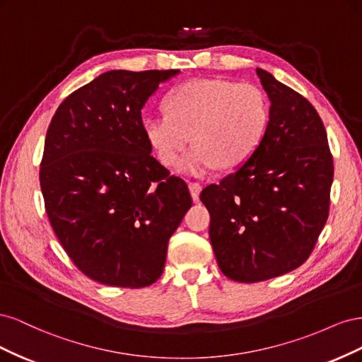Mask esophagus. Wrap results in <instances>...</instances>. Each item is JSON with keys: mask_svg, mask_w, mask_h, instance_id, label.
<instances>
[{"mask_svg": "<svg viewBox=\"0 0 362 362\" xmlns=\"http://www.w3.org/2000/svg\"><path fill=\"white\" fill-rule=\"evenodd\" d=\"M189 190H190V194H192V199L193 201H198L199 199V193L202 190L201 184L199 182H189Z\"/></svg>", "mask_w": 362, "mask_h": 362, "instance_id": "34e87169", "label": "esophagus"}]
</instances>
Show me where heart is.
<instances>
[{
  "instance_id": "heart-1",
  "label": "heart",
  "mask_w": 362,
  "mask_h": 362,
  "mask_svg": "<svg viewBox=\"0 0 362 362\" xmlns=\"http://www.w3.org/2000/svg\"><path fill=\"white\" fill-rule=\"evenodd\" d=\"M166 110L144 119L149 146L164 166H173L190 144L178 170L205 175L245 164L261 146L270 122V103L258 86L226 80H190L168 95Z\"/></svg>"
}]
</instances>
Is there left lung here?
Wrapping results in <instances>:
<instances>
[{"mask_svg":"<svg viewBox=\"0 0 362 362\" xmlns=\"http://www.w3.org/2000/svg\"><path fill=\"white\" fill-rule=\"evenodd\" d=\"M270 100L261 146L235 172L201 193L210 242L229 279L259 282L298 269L329 214L334 161L311 103L257 69Z\"/></svg>","mask_w":362,"mask_h":362,"instance_id":"left-lung-1","label":"left lung"}]
</instances>
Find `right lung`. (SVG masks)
<instances>
[{
  "mask_svg": "<svg viewBox=\"0 0 362 362\" xmlns=\"http://www.w3.org/2000/svg\"><path fill=\"white\" fill-rule=\"evenodd\" d=\"M180 71H108L52 116L40 163L49 223L86 276L112 287L154 284L192 196L151 156L141 108Z\"/></svg>",
  "mask_w": 362,
  "mask_h": 362,
  "instance_id": "right-lung-1",
  "label": "right lung"
}]
</instances>
